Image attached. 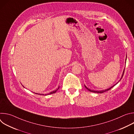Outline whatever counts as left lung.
I'll list each match as a JSON object with an SVG mask.
<instances>
[{"mask_svg":"<svg viewBox=\"0 0 134 134\" xmlns=\"http://www.w3.org/2000/svg\"><path fill=\"white\" fill-rule=\"evenodd\" d=\"M126 57H127V55H126ZM124 71H125V69L124 70V71H123V72H122V76H121V77L120 78V80L116 84H114V85H113V86H112L111 87H110V88H107V89H106V90H102V91H94V90H91V89H90V88H87L85 85H84V86H85V88H87L89 91H90V92H94V93H103V92H106V91H108V90H110L112 87H113L114 86H115L117 84H118V83H119V81H120V80L122 79V77H123V76H124Z\"/></svg>","mask_w":134,"mask_h":134,"instance_id":"8db88e82","label":"left lung"}]
</instances>
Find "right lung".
I'll return each instance as SVG.
<instances>
[{"mask_svg": "<svg viewBox=\"0 0 134 134\" xmlns=\"http://www.w3.org/2000/svg\"><path fill=\"white\" fill-rule=\"evenodd\" d=\"M59 86L58 87V88H57V90H54V91H53L52 92H51L50 93H48V94H45V95H44V94H39V93H35V94H40V95H49V94H53V93H55V92H56L58 90V89H59Z\"/></svg>", "mask_w": 134, "mask_h": 134, "instance_id": "right-lung-1", "label": "right lung"}]
</instances>
